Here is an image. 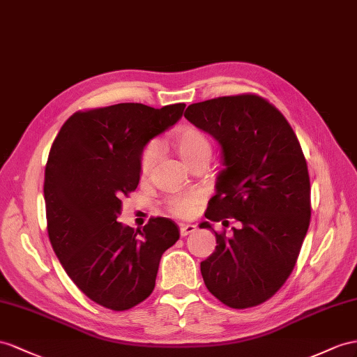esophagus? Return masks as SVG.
I'll list each match as a JSON object with an SVG mask.
<instances>
[{"label":"esophagus","mask_w":357,"mask_h":357,"mask_svg":"<svg viewBox=\"0 0 357 357\" xmlns=\"http://www.w3.org/2000/svg\"><path fill=\"white\" fill-rule=\"evenodd\" d=\"M196 231V225H190V223H181L179 225V232L182 236H187L190 234H193Z\"/></svg>","instance_id":"34e87169"}]
</instances>
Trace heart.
Returning a JSON list of instances; mask_svg holds the SVG:
<instances>
[{"mask_svg": "<svg viewBox=\"0 0 357 357\" xmlns=\"http://www.w3.org/2000/svg\"><path fill=\"white\" fill-rule=\"evenodd\" d=\"M175 148L187 164H191L199 158H209L213 152V144L209 137L204 131L191 126L182 128V130L176 132ZM158 152L160 146L157 142L152 140L151 143L146 144V148L140 155V175L143 178H146L151 173L155 161L158 158ZM200 199L202 197L196 191H193V193L175 195L167 199L166 208L172 215L185 218L195 213Z\"/></svg>", "mask_w": 357, "mask_h": 357, "instance_id": "obj_1", "label": "heart"}]
</instances>
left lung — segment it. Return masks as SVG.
I'll use <instances>...</instances> for the list:
<instances>
[{
	"label": "left lung",
	"instance_id": "8db88e82",
	"mask_svg": "<svg viewBox=\"0 0 357 357\" xmlns=\"http://www.w3.org/2000/svg\"><path fill=\"white\" fill-rule=\"evenodd\" d=\"M187 121L222 144L223 166L205 217L229 226L215 232V252L200 262L211 294L234 309L271 298L296 267L310 222L306 158L291 125L255 93L191 104ZM200 227H211L208 222Z\"/></svg>",
	"mask_w": 357,
	"mask_h": 357
}]
</instances>
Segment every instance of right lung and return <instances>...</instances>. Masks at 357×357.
<instances>
[{"label":"right lung","mask_w":357,"mask_h":357,"mask_svg":"<svg viewBox=\"0 0 357 357\" xmlns=\"http://www.w3.org/2000/svg\"><path fill=\"white\" fill-rule=\"evenodd\" d=\"M184 108L125 102L77 112L51 146L43 182L51 245L72 282L107 309L148 298L161 255L179 240L170 218L152 217L135 231L117 217L122 199L139 185L144 144L175 125Z\"/></svg>","instance_id":"right-lung-1"}]
</instances>
